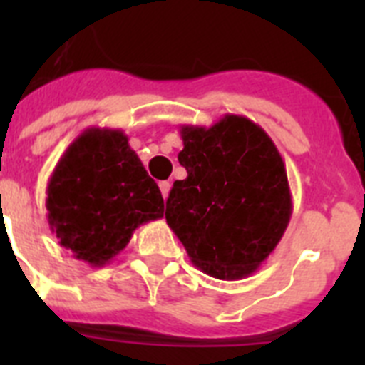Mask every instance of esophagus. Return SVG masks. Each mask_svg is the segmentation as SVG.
<instances>
[{"label": "esophagus", "mask_w": 365, "mask_h": 365, "mask_svg": "<svg viewBox=\"0 0 365 365\" xmlns=\"http://www.w3.org/2000/svg\"><path fill=\"white\" fill-rule=\"evenodd\" d=\"M159 188H160V192H163V197L166 199L168 193H170V190H172V182H170V180H160Z\"/></svg>", "instance_id": "obj_1"}]
</instances>
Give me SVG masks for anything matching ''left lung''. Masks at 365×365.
<instances>
[{"instance_id":"left-lung-1","label":"left lung","mask_w":365,"mask_h":365,"mask_svg":"<svg viewBox=\"0 0 365 365\" xmlns=\"http://www.w3.org/2000/svg\"><path fill=\"white\" fill-rule=\"evenodd\" d=\"M180 166L166 222L208 276L241 279L278 247L292 215L285 163L267 131L243 115L210 128L180 125Z\"/></svg>"}]
</instances>
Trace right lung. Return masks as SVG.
<instances>
[{"label": "right lung", "mask_w": 365, "mask_h": 365, "mask_svg": "<svg viewBox=\"0 0 365 365\" xmlns=\"http://www.w3.org/2000/svg\"><path fill=\"white\" fill-rule=\"evenodd\" d=\"M47 221L60 247L91 267L108 265L144 222L164 215V199L122 130L87 128L47 182Z\"/></svg>", "instance_id": "add662e5"}]
</instances>
